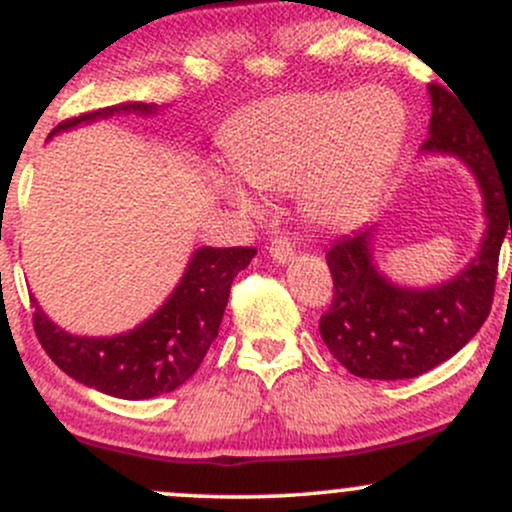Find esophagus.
<instances>
[{
	"label": "esophagus",
	"mask_w": 512,
	"mask_h": 512,
	"mask_svg": "<svg viewBox=\"0 0 512 512\" xmlns=\"http://www.w3.org/2000/svg\"><path fill=\"white\" fill-rule=\"evenodd\" d=\"M269 255H272V260L276 264H286L293 260V255H296V250H293V243L291 238L286 236H276L272 243H269Z\"/></svg>",
	"instance_id": "34e87169"
}]
</instances>
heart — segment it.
<instances>
[{
    "label": "heart",
    "mask_w": 512,
    "mask_h": 512,
    "mask_svg": "<svg viewBox=\"0 0 512 512\" xmlns=\"http://www.w3.org/2000/svg\"><path fill=\"white\" fill-rule=\"evenodd\" d=\"M407 110L392 91L293 93L240 117L228 139L233 173L260 190L298 187L315 221L344 226L373 207L402 149ZM221 190L240 209L250 195L231 175Z\"/></svg>",
    "instance_id": "obj_1"
}]
</instances>
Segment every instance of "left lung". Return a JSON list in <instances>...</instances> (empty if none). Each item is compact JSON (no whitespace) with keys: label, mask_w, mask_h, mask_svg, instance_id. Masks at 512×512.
<instances>
[{"label":"left lung","mask_w":512,"mask_h":512,"mask_svg":"<svg viewBox=\"0 0 512 512\" xmlns=\"http://www.w3.org/2000/svg\"><path fill=\"white\" fill-rule=\"evenodd\" d=\"M428 96L431 125L421 154L460 158L469 168L484 199L486 231L477 257L460 274L426 289L399 286L380 272L373 243L380 223L332 245L327 264L334 298L320 317V334L358 378H416L455 356L491 313L498 255L508 233L512 240V178H503L498 149L443 86L431 84Z\"/></svg>","instance_id":"8db88e82"}]
</instances>
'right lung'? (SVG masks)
Wrapping results in <instances>:
<instances>
[{
    "mask_svg": "<svg viewBox=\"0 0 512 512\" xmlns=\"http://www.w3.org/2000/svg\"><path fill=\"white\" fill-rule=\"evenodd\" d=\"M127 113L156 115L158 105H110L62 122L48 139L88 122ZM255 255V248L195 250L168 301L142 325L115 337H79L64 332L31 298L35 334L52 361L76 383L120 399H151L173 392L197 373L211 342L219 337L233 279Z\"/></svg>",
    "mask_w": 512,
    "mask_h": 512,
    "instance_id": "right-lung-1",
    "label": "right lung"
}]
</instances>
